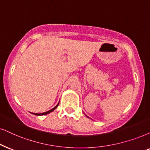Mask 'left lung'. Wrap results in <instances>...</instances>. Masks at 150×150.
<instances>
[{
    "label": "left lung",
    "mask_w": 150,
    "mask_h": 150,
    "mask_svg": "<svg viewBox=\"0 0 150 150\" xmlns=\"http://www.w3.org/2000/svg\"><path fill=\"white\" fill-rule=\"evenodd\" d=\"M86 115V117H88V116H87V115Z\"/></svg>",
    "instance_id": "obj_1"
}]
</instances>
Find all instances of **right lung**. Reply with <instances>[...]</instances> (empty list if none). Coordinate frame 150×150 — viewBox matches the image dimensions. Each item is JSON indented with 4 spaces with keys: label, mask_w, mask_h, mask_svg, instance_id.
Returning a JSON list of instances; mask_svg holds the SVG:
<instances>
[{
    "label": "right lung",
    "mask_w": 150,
    "mask_h": 150,
    "mask_svg": "<svg viewBox=\"0 0 150 150\" xmlns=\"http://www.w3.org/2000/svg\"><path fill=\"white\" fill-rule=\"evenodd\" d=\"M59 104V103L57 104V105L55 106V107H54V108H53V109H50V110H49V111H46V112H43V113H33V114H34V115H43L48 114V113H51V112H52V111H54V110H55L56 108L58 107Z\"/></svg>",
    "instance_id": "add662e5"
}]
</instances>
